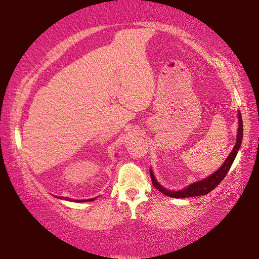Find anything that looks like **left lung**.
Masks as SVG:
<instances>
[{
  "mask_svg": "<svg viewBox=\"0 0 259 259\" xmlns=\"http://www.w3.org/2000/svg\"><path fill=\"white\" fill-rule=\"evenodd\" d=\"M239 130H238V136H237V144L234 146L233 150L231 151V153L229 154L228 158L225 161V163L222 165V167L219 168L217 171H215L214 174H211L209 177H207L206 179L200 180V182H197L194 184H191L189 187L185 188L183 190L179 191H169L164 189L162 186H160V184L156 182L153 173L150 170V175H151V180H152V185L158 189L160 192L164 193L167 197L170 198H189V197H197V195H204L207 194L208 192H210L211 190H214L215 188L222 183V180L226 177V175L228 174V171L232 165V163L236 159V155L239 151L241 143H242V137H243V122H242V116L241 113L239 112Z\"/></svg>",
  "mask_w": 259,
  "mask_h": 259,
  "instance_id": "1",
  "label": "left lung"
}]
</instances>
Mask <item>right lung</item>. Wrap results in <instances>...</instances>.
<instances>
[{
    "label": "right lung",
    "instance_id": "obj_1",
    "mask_svg": "<svg viewBox=\"0 0 259 259\" xmlns=\"http://www.w3.org/2000/svg\"><path fill=\"white\" fill-rule=\"evenodd\" d=\"M59 199H65V200H68V201H75V202H76V201H77V202H88V201L90 202V201L96 200V198H93V199H90V200H83V201L81 200V201H80V200H70V199H67V198H64V197H59Z\"/></svg>",
    "mask_w": 259,
    "mask_h": 259
}]
</instances>
